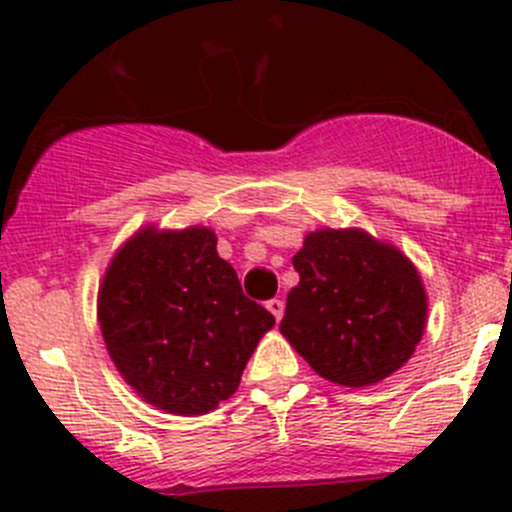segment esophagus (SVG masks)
<instances>
[{"instance_id":"34e87169","label":"esophagus","mask_w":512,"mask_h":512,"mask_svg":"<svg viewBox=\"0 0 512 512\" xmlns=\"http://www.w3.org/2000/svg\"><path fill=\"white\" fill-rule=\"evenodd\" d=\"M267 309H270L272 312V317L277 319V322H280L282 319V314H285V302H282V299H270V302H267Z\"/></svg>"}]
</instances>
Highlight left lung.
Listing matches in <instances>:
<instances>
[{
    "label": "left lung",
    "mask_w": 512,
    "mask_h": 512,
    "mask_svg": "<svg viewBox=\"0 0 512 512\" xmlns=\"http://www.w3.org/2000/svg\"><path fill=\"white\" fill-rule=\"evenodd\" d=\"M280 332L327 381L371 386L409 361L426 324L421 277L361 230H317L292 257Z\"/></svg>",
    "instance_id": "8db88e82"
}]
</instances>
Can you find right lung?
Returning a JSON list of instances; mask_svg holds the SVG:
<instances>
[{
	"mask_svg": "<svg viewBox=\"0 0 512 512\" xmlns=\"http://www.w3.org/2000/svg\"><path fill=\"white\" fill-rule=\"evenodd\" d=\"M205 227L143 230L118 250L98 292L103 342L123 379L168 414L230 399L275 317L242 292Z\"/></svg>",
	"mask_w": 512,
	"mask_h": 512,
	"instance_id": "obj_1",
	"label": "right lung"
}]
</instances>
